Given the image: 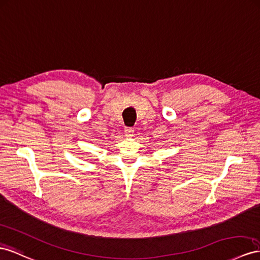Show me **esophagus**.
<instances>
[{
	"label": "esophagus",
	"mask_w": 260,
	"mask_h": 260,
	"mask_svg": "<svg viewBox=\"0 0 260 260\" xmlns=\"http://www.w3.org/2000/svg\"><path fill=\"white\" fill-rule=\"evenodd\" d=\"M124 134H125L126 137H128V138L132 137V136H134V129H133L132 127H125Z\"/></svg>",
	"instance_id": "34e87169"
}]
</instances>
